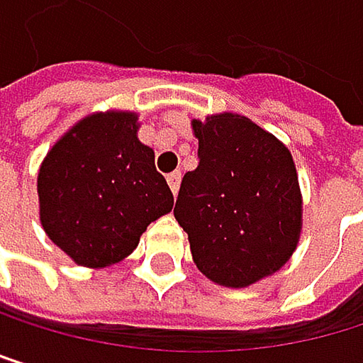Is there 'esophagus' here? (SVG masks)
<instances>
[{
	"label": "esophagus",
	"instance_id": "34e87169",
	"mask_svg": "<svg viewBox=\"0 0 363 363\" xmlns=\"http://www.w3.org/2000/svg\"><path fill=\"white\" fill-rule=\"evenodd\" d=\"M180 178H183V174L180 172H172V174H167V183H169V189L174 191V196L178 194V189H180Z\"/></svg>",
	"mask_w": 363,
	"mask_h": 363
}]
</instances>
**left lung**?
<instances>
[{
    "mask_svg": "<svg viewBox=\"0 0 363 363\" xmlns=\"http://www.w3.org/2000/svg\"><path fill=\"white\" fill-rule=\"evenodd\" d=\"M198 167L180 183L174 216L198 270L246 287L277 272L301 233V189L289 150L248 117L194 121Z\"/></svg>",
    "mask_w": 363,
    "mask_h": 363,
    "instance_id": "8db88e82",
    "label": "left lung"
}]
</instances>
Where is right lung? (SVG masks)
<instances>
[{"label":"right lung","instance_id":"right-lung-1","mask_svg":"<svg viewBox=\"0 0 363 363\" xmlns=\"http://www.w3.org/2000/svg\"><path fill=\"white\" fill-rule=\"evenodd\" d=\"M40 224L76 263L104 268L128 257L150 222L169 213L172 189L155 152L137 139V115L82 119L38 172Z\"/></svg>","mask_w":363,"mask_h":363}]
</instances>
